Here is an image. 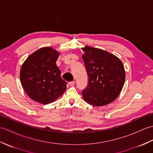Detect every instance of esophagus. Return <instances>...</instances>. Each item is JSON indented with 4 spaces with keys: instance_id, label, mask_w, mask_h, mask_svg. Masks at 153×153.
Returning <instances> with one entry per match:
<instances>
[{
    "instance_id": "1",
    "label": "esophagus",
    "mask_w": 153,
    "mask_h": 153,
    "mask_svg": "<svg viewBox=\"0 0 153 153\" xmlns=\"http://www.w3.org/2000/svg\"><path fill=\"white\" fill-rule=\"evenodd\" d=\"M68 84H69L70 86H74L75 85V82H70Z\"/></svg>"
}]
</instances>
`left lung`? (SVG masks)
<instances>
[{
  "mask_svg": "<svg viewBox=\"0 0 153 153\" xmlns=\"http://www.w3.org/2000/svg\"><path fill=\"white\" fill-rule=\"evenodd\" d=\"M82 58L88 75V85L82 91L87 103L102 106L112 102L121 92L126 79L123 63L115 55L85 46Z\"/></svg>",
  "mask_w": 153,
  "mask_h": 153,
  "instance_id": "8db88e82",
  "label": "left lung"
}]
</instances>
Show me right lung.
Returning a JSON list of instances; mask_svg holds the SVG:
<instances>
[{
    "label": "right lung",
    "instance_id": "obj_1",
    "mask_svg": "<svg viewBox=\"0 0 153 153\" xmlns=\"http://www.w3.org/2000/svg\"><path fill=\"white\" fill-rule=\"evenodd\" d=\"M60 53L49 47L34 52L23 63L19 72L23 89L30 98L43 105L56 100L66 89L56 64Z\"/></svg>",
    "mask_w": 153,
    "mask_h": 153
}]
</instances>
